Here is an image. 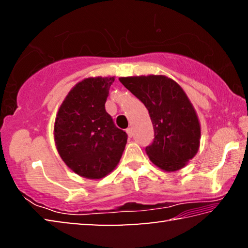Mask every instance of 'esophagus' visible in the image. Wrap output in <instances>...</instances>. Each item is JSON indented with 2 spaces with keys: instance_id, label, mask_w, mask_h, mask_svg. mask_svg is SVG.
Segmentation results:
<instances>
[{
  "instance_id": "obj_1",
  "label": "esophagus",
  "mask_w": 248,
  "mask_h": 248,
  "mask_svg": "<svg viewBox=\"0 0 248 248\" xmlns=\"http://www.w3.org/2000/svg\"><path fill=\"white\" fill-rule=\"evenodd\" d=\"M125 132H127V134H128V136H129L130 138H132V136H133V131H132V128H128L127 130H125Z\"/></svg>"
}]
</instances>
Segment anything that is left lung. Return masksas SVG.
Masks as SVG:
<instances>
[{
  "label": "left lung",
  "mask_w": 248,
  "mask_h": 248,
  "mask_svg": "<svg viewBox=\"0 0 248 248\" xmlns=\"http://www.w3.org/2000/svg\"><path fill=\"white\" fill-rule=\"evenodd\" d=\"M119 81L149 110L154 140L145 152L151 162L165 171L186 166L199 150L201 128L179 84L165 75L119 78Z\"/></svg>",
  "instance_id": "8db88e82"
}]
</instances>
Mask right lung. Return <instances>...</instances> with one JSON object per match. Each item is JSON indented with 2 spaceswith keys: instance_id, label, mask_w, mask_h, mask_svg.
<instances>
[{
  "instance_id": "obj_1",
  "label": "right lung",
  "mask_w": 248,
  "mask_h": 248,
  "mask_svg": "<svg viewBox=\"0 0 248 248\" xmlns=\"http://www.w3.org/2000/svg\"><path fill=\"white\" fill-rule=\"evenodd\" d=\"M115 77L87 78L65 96L54 121L58 153L78 176L100 179L116 169L127 144V133L118 129L105 109Z\"/></svg>"
}]
</instances>
